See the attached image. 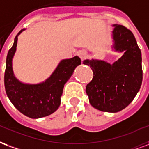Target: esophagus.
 Returning <instances> with one entry per match:
<instances>
[{
	"label": "esophagus",
	"mask_w": 149,
	"mask_h": 149,
	"mask_svg": "<svg viewBox=\"0 0 149 149\" xmlns=\"http://www.w3.org/2000/svg\"><path fill=\"white\" fill-rule=\"evenodd\" d=\"M78 55L80 57V58L82 59V61H83L86 58V52L85 51H80V52L78 53Z\"/></svg>",
	"instance_id": "34e87169"
}]
</instances>
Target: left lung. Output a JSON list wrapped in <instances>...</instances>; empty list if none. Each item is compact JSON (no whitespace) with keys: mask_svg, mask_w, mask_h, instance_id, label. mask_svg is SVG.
<instances>
[{"mask_svg":"<svg viewBox=\"0 0 149 149\" xmlns=\"http://www.w3.org/2000/svg\"><path fill=\"white\" fill-rule=\"evenodd\" d=\"M113 47L124 55L114 63L84 60L93 70V79L86 91L91 106L103 112L117 113L130 105L141 88L143 79L141 52L132 32L113 24Z\"/></svg>","mask_w":149,"mask_h":149,"instance_id":"1","label":"left lung"}]
</instances>
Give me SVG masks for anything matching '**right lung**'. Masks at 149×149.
I'll return each mask as SVG.
<instances>
[{
    "label": "right lung",
    "mask_w": 149,
    "mask_h": 149,
    "mask_svg": "<svg viewBox=\"0 0 149 149\" xmlns=\"http://www.w3.org/2000/svg\"><path fill=\"white\" fill-rule=\"evenodd\" d=\"M8 52L5 72V87L8 97L14 106L23 114L31 118H40L52 114L60 105L65 83L72 75L77 66L81 64L78 56L62 60L55 71L45 82L31 85L18 81L14 76L12 60L17 49V37Z\"/></svg>",
    "instance_id": "1"
}]
</instances>
